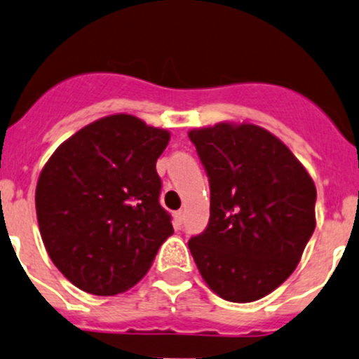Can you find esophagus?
<instances>
[{"mask_svg": "<svg viewBox=\"0 0 359 359\" xmlns=\"http://www.w3.org/2000/svg\"><path fill=\"white\" fill-rule=\"evenodd\" d=\"M184 215H186V213H184L182 210H179L175 215H173V217H175V225H177V227H180V225H182Z\"/></svg>", "mask_w": 359, "mask_h": 359, "instance_id": "esophagus-1", "label": "esophagus"}]
</instances>
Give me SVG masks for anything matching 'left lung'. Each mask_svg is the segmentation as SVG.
I'll return each mask as SVG.
<instances>
[{
	"label": "left lung",
	"mask_w": 359,
	"mask_h": 359,
	"mask_svg": "<svg viewBox=\"0 0 359 359\" xmlns=\"http://www.w3.org/2000/svg\"><path fill=\"white\" fill-rule=\"evenodd\" d=\"M210 177V224L189 241L208 287L225 301L252 303L296 270L315 230L316 187L271 132L220 122L189 130Z\"/></svg>",
	"instance_id": "1"
}]
</instances>
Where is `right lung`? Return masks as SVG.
<instances>
[{
  "label": "right lung",
  "mask_w": 359,
  "mask_h": 359,
  "mask_svg": "<svg viewBox=\"0 0 359 359\" xmlns=\"http://www.w3.org/2000/svg\"><path fill=\"white\" fill-rule=\"evenodd\" d=\"M168 141V130L115 113L75 132L41 170V237L75 287L115 296L148 273L173 233L172 217L158 201L156 160Z\"/></svg>",
  "instance_id": "right-lung-1"
}]
</instances>
